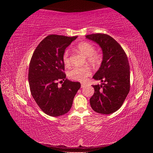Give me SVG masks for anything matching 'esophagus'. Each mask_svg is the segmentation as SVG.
<instances>
[{
	"label": "esophagus",
	"mask_w": 153,
	"mask_h": 153,
	"mask_svg": "<svg viewBox=\"0 0 153 153\" xmlns=\"http://www.w3.org/2000/svg\"><path fill=\"white\" fill-rule=\"evenodd\" d=\"M85 86H86V84H85V83H82V85H81L82 88H83V87H84Z\"/></svg>",
	"instance_id": "obj_1"
}]
</instances>
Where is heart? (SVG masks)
Instances as JSON below:
<instances>
[{"label":"heart","instance_id":"b5f03b06","mask_svg":"<svg viewBox=\"0 0 153 153\" xmlns=\"http://www.w3.org/2000/svg\"><path fill=\"white\" fill-rule=\"evenodd\" d=\"M77 48L81 53L87 57V62L93 66H98L102 61V54L99 51H95L94 45L87 41L81 42L77 45ZM62 60L66 66L70 64V54L68 50H66L62 55ZM91 74V70L87 66L74 68L69 72V77L71 79L84 82Z\"/></svg>","mask_w":153,"mask_h":153}]
</instances>
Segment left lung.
Returning a JSON list of instances; mask_svg holds the SVG:
<instances>
[{
	"label": "left lung",
	"instance_id": "8db88e82",
	"mask_svg": "<svg viewBox=\"0 0 153 153\" xmlns=\"http://www.w3.org/2000/svg\"><path fill=\"white\" fill-rule=\"evenodd\" d=\"M102 48L103 59L99 70L93 77L101 85H93L95 93L90 99L94 111L110 114L123 105L130 89V72L128 56L114 39L104 33L85 35Z\"/></svg>",
	"mask_w": 153,
	"mask_h": 153
}]
</instances>
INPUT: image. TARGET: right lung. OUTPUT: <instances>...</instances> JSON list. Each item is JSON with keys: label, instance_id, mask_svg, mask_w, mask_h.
<instances>
[{"label": "right lung", "instance_id": "1", "mask_svg": "<svg viewBox=\"0 0 153 153\" xmlns=\"http://www.w3.org/2000/svg\"><path fill=\"white\" fill-rule=\"evenodd\" d=\"M77 37L48 35L38 45L31 58L28 74L30 91L39 107L48 116H59L69 112L81 87L79 82L66 78L62 60L65 49ZM60 80L64 81L61 87L57 85Z\"/></svg>", "mask_w": 153, "mask_h": 153}]
</instances>
